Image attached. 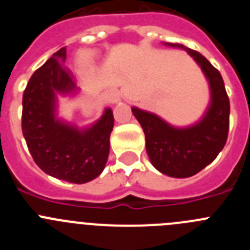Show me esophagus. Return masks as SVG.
Here are the masks:
<instances>
[{
	"instance_id": "obj_1",
	"label": "esophagus",
	"mask_w": 250,
	"mask_h": 250,
	"mask_svg": "<svg viewBox=\"0 0 250 250\" xmlns=\"http://www.w3.org/2000/svg\"><path fill=\"white\" fill-rule=\"evenodd\" d=\"M109 96H110V100H111L112 103H118V101H120V95H119V92L111 91L109 94Z\"/></svg>"
}]
</instances>
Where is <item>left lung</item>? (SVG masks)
I'll list each match as a JSON object with an SVG mask.
<instances>
[{
  "instance_id": "8db88e82",
  "label": "left lung",
  "mask_w": 250,
  "mask_h": 250,
  "mask_svg": "<svg viewBox=\"0 0 250 250\" xmlns=\"http://www.w3.org/2000/svg\"><path fill=\"white\" fill-rule=\"evenodd\" d=\"M202 67L209 81L211 101L204 118L193 126L178 129L155 114L132 107L131 111L144 130L146 152L151 164L165 175L189 178L209 165L224 147L229 132L230 104L220 72L202 54L183 45Z\"/></svg>"
}]
</instances>
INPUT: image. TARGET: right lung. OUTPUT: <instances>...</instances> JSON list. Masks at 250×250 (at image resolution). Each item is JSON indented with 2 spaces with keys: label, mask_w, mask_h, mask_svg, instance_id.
<instances>
[{
  "label": "right lung",
  "mask_w": 250,
  "mask_h": 250,
  "mask_svg": "<svg viewBox=\"0 0 250 250\" xmlns=\"http://www.w3.org/2000/svg\"><path fill=\"white\" fill-rule=\"evenodd\" d=\"M65 60L66 47H62L31 76L22 98V132L40 169L65 182L83 184L105 167L114 115L106 109L98 123L83 131L55 118L57 92L76 90Z\"/></svg>",
  "instance_id": "add662e5"
}]
</instances>
